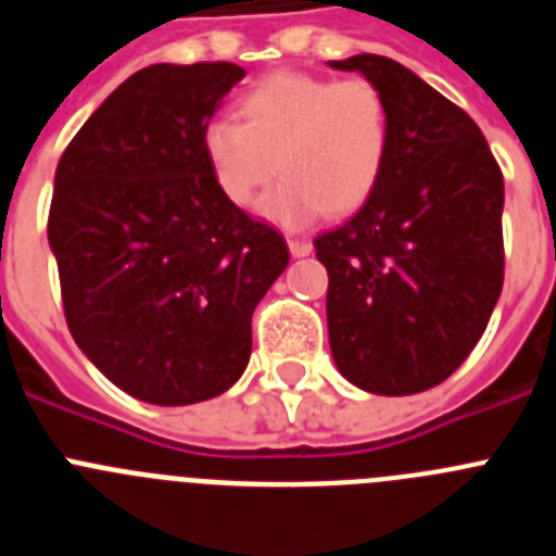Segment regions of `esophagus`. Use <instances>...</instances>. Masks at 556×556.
<instances>
[{"instance_id":"obj_1","label":"esophagus","mask_w":556,"mask_h":556,"mask_svg":"<svg viewBox=\"0 0 556 556\" xmlns=\"http://www.w3.org/2000/svg\"><path fill=\"white\" fill-rule=\"evenodd\" d=\"M289 253H292L294 258H303V255L312 253V242H308V239H289Z\"/></svg>"}]
</instances>
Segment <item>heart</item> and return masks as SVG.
<instances>
[{
  "label": "heart",
  "mask_w": 556,
  "mask_h": 556,
  "mask_svg": "<svg viewBox=\"0 0 556 556\" xmlns=\"http://www.w3.org/2000/svg\"><path fill=\"white\" fill-rule=\"evenodd\" d=\"M239 116L200 132L211 178L228 203L250 205L278 166L258 208L283 228L358 208L381 178L390 113L370 80L275 72L239 97Z\"/></svg>",
  "instance_id": "1"
}]
</instances>
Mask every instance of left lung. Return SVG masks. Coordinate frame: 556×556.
I'll return each mask as SVG.
<instances>
[{
	"mask_svg": "<svg viewBox=\"0 0 556 556\" xmlns=\"http://www.w3.org/2000/svg\"><path fill=\"white\" fill-rule=\"evenodd\" d=\"M381 91L390 147L376 189L314 239L328 269L339 372L376 395L443 384L470 356L504 283V178L468 113L381 55L328 61Z\"/></svg>",
	"mask_w": 556,
	"mask_h": 556,
	"instance_id": "8db88e82",
	"label": "left lung"
}]
</instances>
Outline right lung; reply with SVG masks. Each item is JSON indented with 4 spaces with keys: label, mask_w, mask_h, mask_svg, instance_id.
<instances>
[{
    "label": "right lung",
    "mask_w": 556,
    "mask_h": 556,
    "mask_svg": "<svg viewBox=\"0 0 556 556\" xmlns=\"http://www.w3.org/2000/svg\"><path fill=\"white\" fill-rule=\"evenodd\" d=\"M236 63H152L63 150L49 248L77 348L155 406L223 395L250 362V320L287 269L283 236L223 198L200 132Z\"/></svg>",
    "instance_id": "right-lung-1"
}]
</instances>
